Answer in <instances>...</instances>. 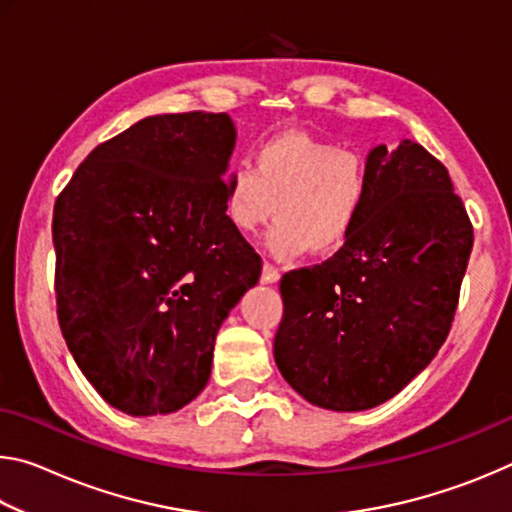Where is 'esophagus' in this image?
<instances>
[{"label":"esophagus","mask_w":512,"mask_h":512,"mask_svg":"<svg viewBox=\"0 0 512 512\" xmlns=\"http://www.w3.org/2000/svg\"><path fill=\"white\" fill-rule=\"evenodd\" d=\"M277 280H280V268H275L271 262H264V268H262V282H264V284H275Z\"/></svg>","instance_id":"obj_1"}]
</instances>
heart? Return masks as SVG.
Wrapping results in <instances>:
<instances>
[{
    "instance_id": "obj_1",
    "label": "heart",
    "mask_w": 512,
    "mask_h": 512,
    "mask_svg": "<svg viewBox=\"0 0 512 512\" xmlns=\"http://www.w3.org/2000/svg\"><path fill=\"white\" fill-rule=\"evenodd\" d=\"M370 194L368 162L359 151L314 133H275L253 151V169L225 178L223 210L232 228L250 235L277 216L268 246L280 257L332 255L361 221Z\"/></svg>"
}]
</instances>
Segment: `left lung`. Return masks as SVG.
Returning a JSON list of instances; mask_svg holds the SVG:
<instances>
[{"label": "left lung", "instance_id": "obj_1", "mask_svg": "<svg viewBox=\"0 0 512 512\" xmlns=\"http://www.w3.org/2000/svg\"><path fill=\"white\" fill-rule=\"evenodd\" d=\"M370 194L327 262L284 273L273 357L307 402L366 411L391 400L445 343L474 230L445 164L402 140L368 155Z\"/></svg>", "mask_w": 512, "mask_h": 512}]
</instances>
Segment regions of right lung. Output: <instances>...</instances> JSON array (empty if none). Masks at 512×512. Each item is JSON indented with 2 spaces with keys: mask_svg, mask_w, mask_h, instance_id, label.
<instances>
[{
  "mask_svg": "<svg viewBox=\"0 0 512 512\" xmlns=\"http://www.w3.org/2000/svg\"><path fill=\"white\" fill-rule=\"evenodd\" d=\"M225 112L137 121L99 144L54 205L56 307L76 366L128 415L183 409L262 257L223 210Z\"/></svg>",
  "mask_w": 512,
  "mask_h": 512,
  "instance_id": "obj_1",
  "label": "right lung"
}]
</instances>
